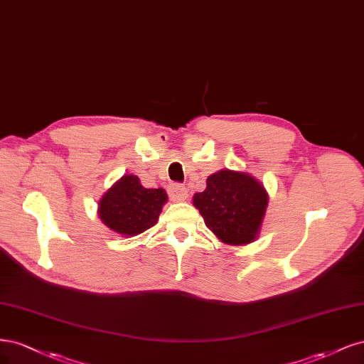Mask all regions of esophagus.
Returning <instances> with one entry per match:
<instances>
[{
    "mask_svg": "<svg viewBox=\"0 0 364 364\" xmlns=\"http://www.w3.org/2000/svg\"><path fill=\"white\" fill-rule=\"evenodd\" d=\"M169 196L173 203H183L187 199V189L183 184H171Z\"/></svg>",
    "mask_w": 364,
    "mask_h": 364,
    "instance_id": "esophagus-1",
    "label": "esophagus"
}]
</instances>
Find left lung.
<instances>
[{
	"label": "left lung",
	"instance_id": "8db88e82",
	"mask_svg": "<svg viewBox=\"0 0 364 364\" xmlns=\"http://www.w3.org/2000/svg\"><path fill=\"white\" fill-rule=\"evenodd\" d=\"M193 205L224 245L245 246L259 237L269 195L260 180L243 171L220 169L207 178Z\"/></svg>",
	"mask_w": 364,
	"mask_h": 364
}]
</instances>
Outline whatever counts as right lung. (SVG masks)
<instances>
[{
  "instance_id": "add662e5",
  "label": "right lung",
  "mask_w": 364,
  "mask_h": 364,
  "mask_svg": "<svg viewBox=\"0 0 364 364\" xmlns=\"http://www.w3.org/2000/svg\"><path fill=\"white\" fill-rule=\"evenodd\" d=\"M166 203L165 189H146L139 177L127 173L100 198L98 216L113 232L133 237L157 224Z\"/></svg>"
}]
</instances>
